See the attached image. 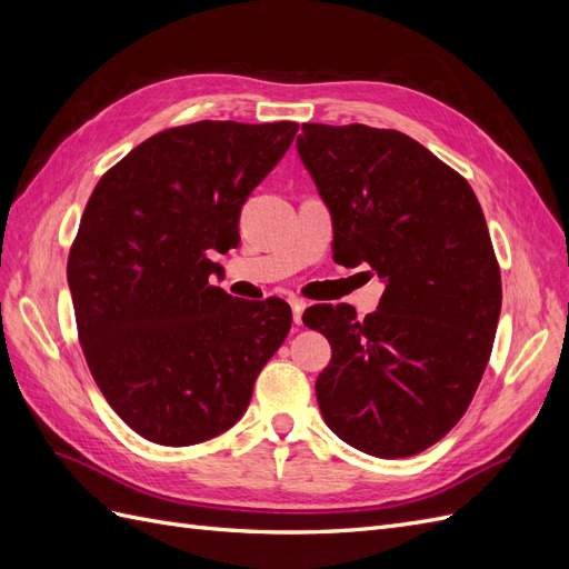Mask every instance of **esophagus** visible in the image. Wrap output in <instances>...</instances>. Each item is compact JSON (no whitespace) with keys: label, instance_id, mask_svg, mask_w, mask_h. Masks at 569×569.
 <instances>
[{"label":"esophagus","instance_id":"1","mask_svg":"<svg viewBox=\"0 0 569 569\" xmlns=\"http://www.w3.org/2000/svg\"><path fill=\"white\" fill-rule=\"evenodd\" d=\"M291 313H295V322L301 325L303 322V308H306V301L303 299H291Z\"/></svg>","mask_w":569,"mask_h":569}]
</instances>
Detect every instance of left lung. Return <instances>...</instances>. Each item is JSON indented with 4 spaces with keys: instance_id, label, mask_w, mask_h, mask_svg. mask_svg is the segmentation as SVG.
I'll use <instances>...</instances> for the list:
<instances>
[{
    "instance_id": "8db88e82",
    "label": "left lung",
    "mask_w": 569,
    "mask_h": 569,
    "mask_svg": "<svg viewBox=\"0 0 569 569\" xmlns=\"http://www.w3.org/2000/svg\"><path fill=\"white\" fill-rule=\"evenodd\" d=\"M297 149L332 213L335 261L387 284L363 320L349 303L306 308L332 343L320 412L358 451L416 456L465 416L491 356L503 289L485 213L468 180L399 130L303 123Z\"/></svg>"
}]
</instances>
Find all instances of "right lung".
I'll list each match as a JSON object with an SVG mask.
<instances>
[{"mask_svg": "<svg viewBox=\"0 0 569 569\" xmlns=\"http://www.w3.org/2000/svg\"><path fill=\"white\" fill-rule=\"evenodd\" d=\"M297 130L291 120L168 128L109 168L84 206L68 253L80 347L118 418L153 443L230 429L289 335L287 301L232 299L209 278Z\"/></svg>", "mask_w": 569, "mask_h": 569, "instance_id": "obj_1", "label": "right lung"}]
</instances>
